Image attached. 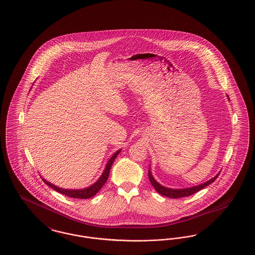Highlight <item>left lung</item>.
<instances>
[{
	"instance_id": "obj_1",
	"label": "left lung",
	"mask_w": 255,
	"mask_h": 255,
	"mask_svg": "<svg viewBox=\"0 0 255 255\" xmlns=\"http://www.w3.org/2000/svg\"><path fill=\"white\" fill-rule=\"evenodd\" d=\"M220 175V172L215 176L213 177L212 179H210L209 181L201 184V185H198V186H195V187H192V188H186V189H169V188H165L164 186L160 185L156 180L153 178L152 174H151V171L148 170V177H149L150 183L152 184V186L155 188V190L160 194V195H164L166 197H170V198H180V197H184V196H189V195H194L195 193H197L198 191L204 189L205 187H207L208 185H210L211 183H213L215 180L218 178V176Z\"/></svg>"
}]
</instances>
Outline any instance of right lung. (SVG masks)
I'll use <instances>...</instances> for the list:
<instances>
[{"label":"right lung","instance_id":"right-lung-1","mask_svg":"<svg viewBox=\"0 0 255 255\" xmlns=\"http://www.w3.org/2000/svg\"><path fill=\"white\" fill-rule=\"evenodd\" d=\"M120 150L117 151L113 156L112 158L109 160L108 164L106 165L105 170L103 172V174L101 175V177L99 179L97 180L93 185H91L89 188H86V189H83V190H65V189H62V188H59L53 184H51L50 182L46 181L45 179H43L44 183L47 184L49 187H51L52 189H54L55 191L59 192L62 195H67L69 197H73V198H81V199H87V198H90L92 197L93 195H96L100 190L101 188L104 186V184L106 183V181L109 177V173H110V170H111V167L112 165L115 161V159L117 158V156L119 155Z\"/></svg>","mask_w":255,"mask_h":255}]
</instances>
